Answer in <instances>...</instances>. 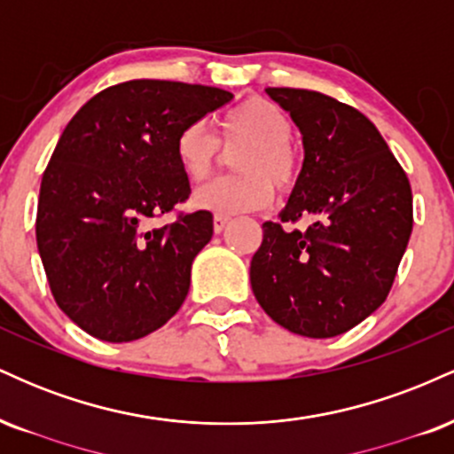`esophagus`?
<instances>
[{
  "instance_id": "esophagus-1",
  "label": "esophagus",
  "mask_w": 454,
  "mask_h": 454,
  "mask_svg": "<svg viewBox=\"0 0 454 454\" xmlns=\"http://www.w3.org/2000/svg\"><path fill=\"white\" fill-rule=\"evenodd\" d=\"M228 223H231V217H226V215H215V217H213V231L222 232L223 228L228 226Z\"/></svg>"
}]
</instances>
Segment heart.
<instances>
[{"mask_svg":"<svg viewBox=\"0 0 454 454\" xmlns=\"http://www.w3.org/2000/svg\"><path fill=\"white\" fill-rule=\"evenodd\" d=\"M293 123L278 104L247 98L220 119L222 147H241L232 158L234 176L213 181L194 194L196 209L215 215L267 209L275 188L290 190L299 176V155L290 143ZM175 158L184 175L200 184L220 161V145L202 121L187 123L175 138Z\"/></svg>","mask_w":454,"mask_h":454,"instance_id":"1","label":"heart"}]
</instances>
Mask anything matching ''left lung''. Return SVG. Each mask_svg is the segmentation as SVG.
<instances>
[{
  "label": "left lung",
  "instance_id": "left-lung-1",
  "mask_svg": "<svg viewBox=\"0 0 454 454\" xmlns=\"http://www.w3.org/2000/svg\"><path fill=\"white\" fill-rule=\"evenodd\" d=\"M303 137L305 160L281 222L262 223L249 279L278 325L314 340L341 335L387 301L411 234L410 181L378 128L325 93L269 87Z\"/></svg>",
  "mask_w": 454,
  "mask_h": 454
}]
</instances>
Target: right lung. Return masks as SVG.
I'll list each match as a JSON object with an SVG mask.
<instances>
[{
  "mask_svg": "<svg viewBox=\"0 0 454 454\" xmlns=\"http://www.w3.org/2000/svg\"><path fill=\"white\" fill-rule=\"evenodd\" d=\"M231 100L217 87L140 78L93 96L66 126L43 175L35 241L57 305L91 337L140 340L184 305L213 215L151 220L190 198L176 134Z\"/></svg>",
  "mask_w": 454,
  "mask_h": 454,
  "instance_id": "right-lung-1",
  "label": "right lung"
}]
</instances>
